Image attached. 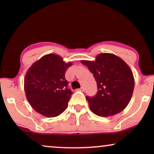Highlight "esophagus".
Returning a JSON list of instances; mask_svg holds the SVG:
<instances>
[{"label":"esophagus","instance_id":"obj_1","mask_svg":"<svg viewBox=\"0 0 154 154\" xmlns=\"http://www.w3.org/2000/svg\"><path fill=\"white\" fill-rule=\"evenodd\" d=\"M79 90H80V91H84V90H85V88L83 87H81V88H79Z\"/></svg>","mask_w":154,"mask_h":154}]
</instances>
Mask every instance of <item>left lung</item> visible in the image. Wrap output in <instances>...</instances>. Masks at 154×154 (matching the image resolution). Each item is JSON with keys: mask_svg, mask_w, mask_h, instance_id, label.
<instances>
[{"mask_svg": "<svg viewBox=\"0 0 154 154\" xmlns=\"http://www.w3.org/2000/svg\"><path fill=\"white\" fill-rule=\"evenodd\" d=\"M92 73L97 85V93L86 97L92 113L108 117L117 114L129 104L134 82L131 69L119 57L100 54L95 62L81 61Z\"/></svg>", "mask_w": 154, "mask_h": 154, "instance_id": "8db88e82", "label": "left lung"}]
</instances>
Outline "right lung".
<instances>
[{
  "label": "right lung",
  "instance_id": "right-lung-1",
  "mask_svg": "<svg viewBox=\"0 0 154 154\" xmlns=\"http://www.w3.org/2000/svg\"><path fill=\"white\" fill-rule=\"evenodd\" d=\"M71 66L60 57L49 54L29 68L25 75L24 90L35 111L44 116L55 117L66 110L73 94L65 79Z\"/></svg>",
  "mask_w": 154,
  "mask_h": 154
}]
</instances>
